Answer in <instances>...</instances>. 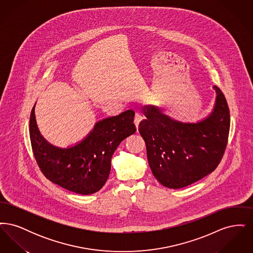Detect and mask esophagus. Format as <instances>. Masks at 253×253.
Listing matches in <instances>:
<instances>
[{
    "mask_svg": "<svg viewBox=\"0 0 253 253\" xmlns=\"http://www.w3.org/2000/svg\"><path fill=\"white\" fill-rule=\"evenodd\" d=\"M143 120V116L141 115V113H139V112H136L135 113V116H134V125H135V127H136V129L138 128V125H139V122Z\"/></svg>",
    "mask_w": 253,
    "mask_h": 253,
    "instance_id": "esophagus-1",
    "label": "esophagus"
}]
</instances>
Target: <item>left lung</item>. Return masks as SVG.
<instances>
[{
	"label": "left lung",
	"mask_w": 253,
	"mask_h": 253,
	"mask_svg": "<svg viewBox=\"0 0 253 253\" xmlns=\"http://www.w3.org/2000/svg\"><path fill=\"white\" fill-rule=\"evenodd\" d=\"M211 114L197 122L175 121L154 105L143 107L138 131L144 139L149 166L163 186L180 189L202 179L220 163L229 137V110L217 87Z\"/></svg>",
	"instance_id": "1"
}]
</instances>
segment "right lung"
Segmentation results:
<instances>
[{"instance_id":"right-lung-1","label":"right lung","mask_w":253,"mask_h":253,"mask_svg":"<svg viewBox=\"0 0 253 253\" xmlns=\"http://www.w3.org/2000/svg\"><path fill=\"white\" fill-rule=\"evenodd\" d=\"M134 111L97 121L81 142L60 148L49 143L39 131L35 105L29 121L30 141L44 176L61 188L79 194L99 191L108 179L111 159L121 141L135 132Z\"/></svg>"}]
</instances>
